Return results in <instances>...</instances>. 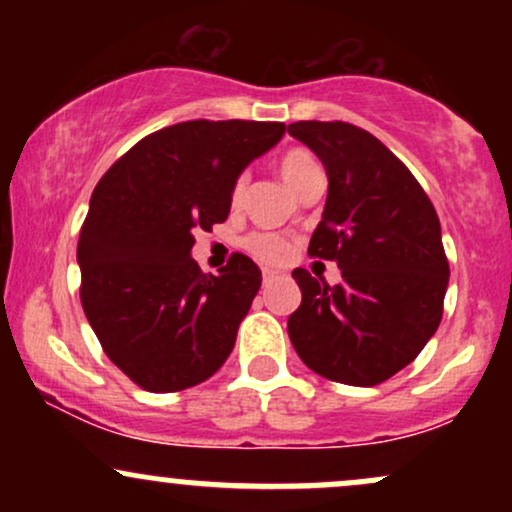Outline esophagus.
<instances>
[{
  "label": "esophagus",
  "instance_id": "34e87169",
  "mask_svg": "<svg viewBox=\"0 0 512 512\" xmlns=\"http://www.w3.org/2000/svg\"><path fill=\"white\" fill-rule=\"evenodd\" d=\"M276 276H279V272H276V269H262V279H264V284H269V281L276 279Z\"/></svg>",
  "mask_w": 512,
  "mask_h": 512
}]
</instances>
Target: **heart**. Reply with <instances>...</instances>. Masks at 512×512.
Returning a JSON list of instances; mask_svg holds the SVG:
<instances>
[{
  "label": "heart",
  "instance_id": "1",
  "mask_svg": "<svg viewBox=\"0 0 512 512\" xmlns=\"http://www.w3.org/2000/svg\"><path fill=\"white\" fill-rule=\"evenodd\" d=\"M313 170H322L320 163H317V158L313 154H308V151H303V149L286 151L279 161V175H281V180L286 182V187H293L298 180L303 178V175L313 173ZM243 187H245V182L238 180L236 187H233V199L240 197ZM248 250L255 257H260V260L274 262V264L284 262L286 257H289V243L281 238H276V236H269V233H255V236H250Z\"/></svg>",
  "mask_w": 512,
  "mask_h": 512
}]
</instances>
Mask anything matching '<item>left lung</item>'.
<instances>
[{
	"label": "left lung",
	"instance_id": "left-lung-1",
	"mask_svg": "<svg viewBox=\"0 0 512 512\" xmlns=\"http://www.w3.org/2000/svg\"><path fill=\"white\" fill-rule=\"evenodd\" d=\"M320 158L327 202L308 252L334 260L342 284L293 269L303 301L289 337L310 370L370 387L409 366L443 317L450 267L440 221L414 175L383 142L349 122H293Z\"/></svg>",
	"mask_w": 512,
	"mask_h": 512
}]
</instances>
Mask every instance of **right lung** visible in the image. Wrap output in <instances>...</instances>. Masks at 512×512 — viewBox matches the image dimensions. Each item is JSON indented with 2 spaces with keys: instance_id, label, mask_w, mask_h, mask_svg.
Listing matches in <instances>:
<instances>
[{
  "instance_id": "right-lung-1",
  "label": "right lung",
  "mask_w": 512,
  "mask_h": 512,
  "mask_svg": "<svg viewBox=\"0 0 512 512\" xmlns=\"http://www.w3.org/2000/svg\"><path fill=\"white\" fill-rule=\"evenodd\" d=\"M284 122L190 120L110 166L81 226V305L110 361L149 392L199 385L223 366L262 284L250 257L219 274L192 260L195 231L228 219L233 187Z\"/></svg>"
}]
</instances>
